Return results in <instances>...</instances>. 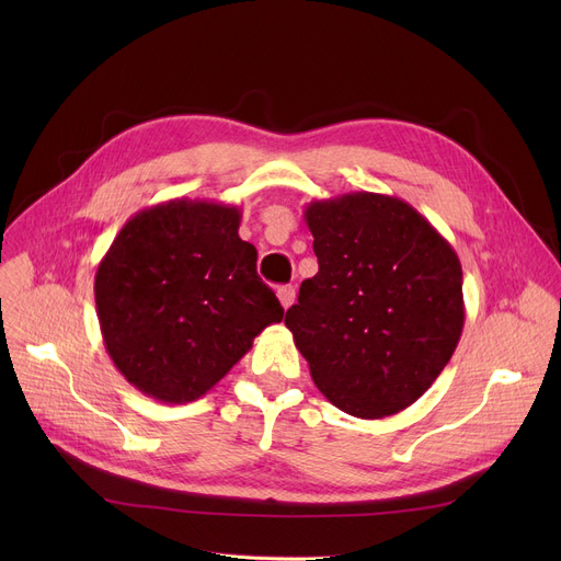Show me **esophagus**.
<instances>
[{
  "mask_svg": "<svg viewBox=\"0 0 561 561\" xmlns=\"http://www.w3.org/2000/svg\"><path fill=\"white\" fill-rule=\"evenodd\" d=\"M277 298L284 309H288L293 302H296V286H279L277 288Z\"/></svg>",
  "mask_w": 561,
  "mask_h": 561,
  "instance_id": "esophagus-1",
  "label": "esophagus"
}]
</instances>
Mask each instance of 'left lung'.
<instances>
[{
    "label": "left lung",
    "mask_w": 561,
    "mask_h": 561,
    "mask_svg": "<svg viewBox=\"0 0 561 561\" xmlns=\"http://www.w3.org/2000/svg\"><path fill=\"white\" fill-rule=\"evenodd\" d=\"M318 273L286 328L320 393L357 419L414 404L450 362L463 330L461 263L411 204L379 193L305 209Z\"/></svg>",
    "instance_id": "1"
}]
</instances>
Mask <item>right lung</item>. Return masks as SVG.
Instances as JSON below:
<instances>
[{
  "label": "right lung",
  "instance_id": "1",
  "mask_svg": "<svg viewBox=\"0 0 561 561\" xmlns=\"http://www.w3.org/2000/svg\"><path fill=\"white\" fill-rule=\"evenodd\" d=\"M239 225L229 204L161 202L129 218L100 261L104 347L140 393L165 404L202 398L282 320Z\"/></svg>",
  "mask_w": 561,
  "mask_h": 561
}]
</instances>
